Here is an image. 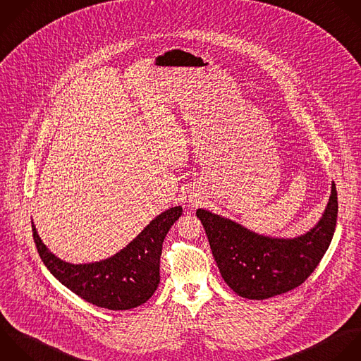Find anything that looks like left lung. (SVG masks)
<instances>
[{"label": "left lung", "instance_id": "obj_1", "mask_svg": "<svg viewBox=\"0 0 361 361\" xmlns=\"http://www.w3.org/2000/svg\"><path fill=\"white\" fill-rule=\"evenodd\" d=\"M225 283L247 300H267L301 286L318 267L336 228L338 192L332 191L319 222L293 239L255 233L240 224L197 211Z\"/></svg>", "mask_w": 361, "mask_h": 361}]
</instances>
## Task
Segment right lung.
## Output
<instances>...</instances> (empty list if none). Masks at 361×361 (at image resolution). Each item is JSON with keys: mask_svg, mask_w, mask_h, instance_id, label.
<instances>
[{"mask_svg": "<svg viewBox=\"0 0 361 361\" xmlns=\"http://www.w3.org/2000/svg\"><path fill=\"white\" fill-rule=\"evenodd\" d=\"M181 214V207L164 211L121 252L87 264H71L50 253L33 222L32 232L42 262L64 287L99 308L126 311L145 304L157 290L163 240Z\"/></svg>", "mask_w": 361, "mask_h": 361, "instance_id": "1", "label": "right lung"}]
</instances>
